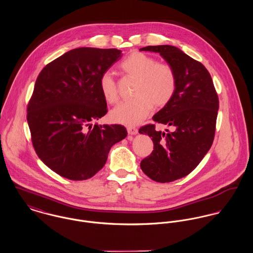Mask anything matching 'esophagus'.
<instances>
[{
    "instance_id": "obj_1",
    "label": "esophagus",
    "mask_w": 253,
    "mask_h": 253,
    "mask_svg": "<svg viewBox=\"0 0 253 253\" xmlns=\"http://www.w3.org/2000/svg\"><path fill=\"white\" fill-rule=\"evenodd\" d=\"M127 131H128L129 135H137L138 134V129L133 126H128Z\"/></svg>"
}]
</instances>
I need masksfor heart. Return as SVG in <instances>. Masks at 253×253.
Returning a JSON list of instances; mask_svg holds the SVG:
<instances>
[{
  "label": "heart",
  "instance_id": "heart-1",
  "mask_svg": "<svg viewBox=\"0 0 253 253\" xmlns=\"http://www.w3.org/2000/svg\"><path fill=\"white\" fill-rule=\"evenodd\" d=\"M125 77L136 81L133 87V99L118 104L111 112L114 122L134 125L147 117L152 108L161 109L172 99L177 85L173 68L167 63L157 62L154 57L135 51L120 63ZM101 93L109 104L118 101L119 90L111 73L100 78Z\"/></svg>",
  "mask_w": 253,
  "mask_h": 253
}]
</instances>
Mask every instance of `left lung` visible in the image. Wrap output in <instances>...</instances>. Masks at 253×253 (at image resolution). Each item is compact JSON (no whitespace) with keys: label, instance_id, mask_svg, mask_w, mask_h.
Instances as JSON below:
<instances>
[{"label":"left lung","instance_id":"8db88e82","mask_svg":"<svg viewBox=\"0 0 253 253\" xmlns=\"http://www.w3.org/2000/svg\"><path fill=\"white\" fill-rule=\"evenodd\" d=\"M140 51L158 52L176 75L175 93L152 119L173 128L156 131L154 124L140 127L148 135L153 151L140 162L142 171L157 182H170L186 176L210 150L215 134L218 96L206 67L172 45H149Z\"/></svg>","mask_w":253,"mask_h":253}]
</instances>
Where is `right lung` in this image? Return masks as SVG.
I'll use <instances>...</instances> for the list:
<instances>
[{"instance_id":"right-lung-1","label":"right lung","mask_w":253,"mask_h":253,"mask_svg":"<svg viewBox=\"0 0 253 253\" xmlns=\"http://www.w3.org/2000/svg\"><path fill=\"white\" fill-rule=\"evenodd\" d=\"M121 50L80 47L40 73L27 108L33 146L39 158L72 180L92 177L107 162L111 147L126 138L122 125L92 124L108 113L100 78Z\"/></svg>"}]
</instances>
